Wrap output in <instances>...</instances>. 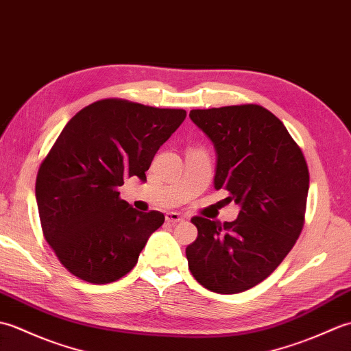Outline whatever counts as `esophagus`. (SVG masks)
Segmentation results:
<instances>
[{"label": "esophagus", "mask_w": 351, "mask_h": 351, "mask_svg": "<svg viewBox=\"0 0 351 351\" xmlns=\"http://www.w3.org/2000/svg\"><path fill=\"white\" fill-rule=\"evenodd\" d=\"M185 217L180 213H167L166 214V221L169 223H178V221H182Z\"/></svg>", "instance_id": "obj_1"}]
</instances>
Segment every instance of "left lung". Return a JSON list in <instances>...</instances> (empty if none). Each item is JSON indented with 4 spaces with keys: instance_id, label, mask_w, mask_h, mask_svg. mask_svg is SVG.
I'll return each instance as SVG.
<instances>
[{
    "instance_id": "8db88e82",
    "label": "left lung",
    "mask_w": 351,
    "mask_h": 351,
    "mask_svg": "<svg viewBox=\"0 0 351 351\" xmlns=\"http://www.w3.org/2000/svg\"><path fill=\"white\" fill-rule=\"evenodd\" d=\"M191 121L217 151L214 187L241 206L237 220L196 215L189 268L213 293L237 294L267 279L302 234L309 170L300 146L278 117L256 104L191 110Z\"/></svg>"
}]
</instances>
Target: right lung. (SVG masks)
<instances>
[{
    "instance_id": "add662e5",
    "label": "right lung",
    "mask_w": 351,
    "mask_h": 351,
    "mask_svg": "<svg viewBox=\"0 0 351 351\" xmlns=\"http://www.w3.org/2000/svg\"><path fill=\"white\" fill-rule=\"evenodd\" d=\"M187 113L108 98L80 110L40 162L36 200L45 240L63 267L88 283L128 274L154 230L158 211L138 213L121 199L126 178L151 166Z\"/></svg>"
}]
</instances>
